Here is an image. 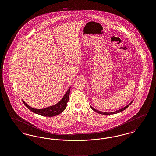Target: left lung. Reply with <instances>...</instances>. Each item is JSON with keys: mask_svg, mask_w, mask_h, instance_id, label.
<instances>
[{"mask_svg": "<svg viewBox=\"0 0 156 156\" xmlns=\"http://www.w3.org/2000/svg\"><path fill=\"white\" fill-rule=\"evenodd\" d=\"M133 101H132L130 104H129V105H127L125 107H124V108H122V109H120L118 110V111L112 112H104L99 111H98L97 109H95V108H94L93 107H92L91 106H90V108H92V109L94 111L98 113H100V114H102V115H113V114H116V113H119V112H120L123 111L125 110L126 108H127L129 106V105H131V104L133 102Z\"/></svg>", "mask_w": 156, "mask_h": 156, "instance_id": "1", "label": "left lung"}]
</instances>
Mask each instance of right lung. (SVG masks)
I'll list each match as a JSON object with an SVG mask.
<instances>
[{
	"label": "right lung",
	"mask_w": 156,
	"mask_h": 156,
	"mask_svg": "<svg viewBox=\"0 0 156 156\" xmlns=\"http://www.w3.org/2000/svg\"><path fill=\"white\" fill-rule=\"evenodd\" d=\"M70 88H71V87L69 88V89H68L67 92L66 93L64 96L59 102H58L57 104L54 105L47 107L44 109H34L30 107V106H29L27 104L25 103V102L23 100H22L23 102L29 109H30L31 111L35 113H37L38 115H40L43 116H47V117H52L54 116H57L64 111L67 107V102L69 101Z\"/></svg>",
	"instance_id": "right-lung-1"
}]
</instances>
